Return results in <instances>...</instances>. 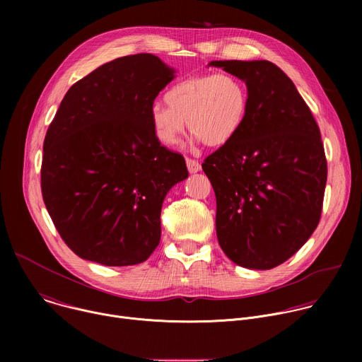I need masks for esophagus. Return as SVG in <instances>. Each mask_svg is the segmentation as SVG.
<instances>
[{"instance_id":"esophagus-1","label":"esophagus","mask_w":362,"mask_h":362,"mask_svg":"<svg viewBox=\"0 0 362 362\" xmlns=\"http://www.w3.org/2000/svg\"><path fill=\"white\" fill-rule=\"evenodd\" d=\"M186 165H187V170L190 172V173H197V172H200V169H202V166H200V163L197 162V160H194V159H186Z\"/></svg>"}]
</instances>
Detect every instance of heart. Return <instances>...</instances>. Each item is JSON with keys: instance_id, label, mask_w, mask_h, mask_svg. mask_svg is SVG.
Listing matches in <instances>:
<instances>
[{"instance_id": "1", "label": "heart", "mask_w": 362, "mask_h": 362, "mask_svg": "<svg viewBox=\"0 0 362 362\" xmlns=\"http://www.w3.org/2000/svg\"><path fill=\"white\" fill-rule=\"evenodd\" d=\"M168 106L154 103L150 123L158 141L176 146L185 122L196 141L218 147L229 143L240 130L249 106L246 84L228 73L189 77L166 93Z\"/></svg>"}]
</instances>
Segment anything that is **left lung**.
Segmentation results:
<instances>
[{
	"instance_id": "obj_1",
	"label": "left lung",
	"mask_w": 362,
	"mask_h": 362,
	"mask_svg": "<svg viewBox=\"0 0 362 362\" xmlns=\"http://www.w3.org/2000/svg\"><path fill=\"white\" fill-rule=\"evenodd\" d=\"M245 81L246 119L204 159L216 194V235L232 262L272 269L317 229L327 185L320 127L292 80L274 63L211 62Z\"/></svg>"
}]
</instances>
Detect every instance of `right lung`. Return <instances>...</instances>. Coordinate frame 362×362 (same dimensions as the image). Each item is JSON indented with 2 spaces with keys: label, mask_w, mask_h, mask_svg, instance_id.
<instances>
[{
  "label": "right lung",
  "mask_w": 362,
  "mask_h": 362,
  "mask_svg": "<svg viewBox=\"0 0 362 362\" xmlns=\"http://www.w3.org/2000/svg\"><path fill=\"white\" fill-rule=\"evenodd\" d=\"M175 78L153 54L116 59L74 83L42 148L41 193L66 245L106 267L144 262L168 192L189 173L153 133L150 109Z\"/></svg>",
  "instance_id": "right-lung-1"
}]
</instances>
